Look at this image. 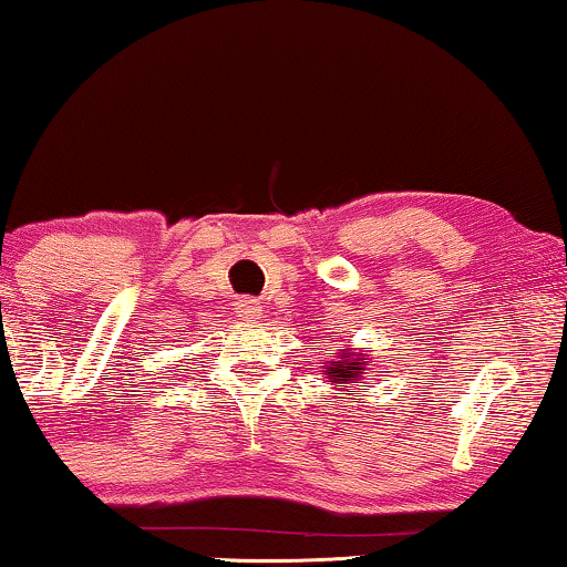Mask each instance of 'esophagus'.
I'll list each match as a JSON object with an SVG mask.
<instances>
[{
  "label": "esophagus",
  "mask_w": 567,
  "mask_h": 567,
  "mask_svg": "<svg viewBox=\"0 0 567 567\" xmlns=\"http://www.w3.org/2000/svg\"><path fill=\"white\" fill-rule=\"evenodd\" d=\"M238 313H240V317L246 319V321H256V319L261 317V306L256 303L254 298H243L240 303H238Z\"/></svg>",
  "instance_id": "esophagus-1"
}]
</instances>
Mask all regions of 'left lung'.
I'll return each instance as SVG.
<instances>
[{
  "mask_svg": "<svg viewBox=\"0 0 567 567\" xmlns=\"http://www.w3.org/2000/svg\"><path fill=\"white\" fill-rule=\"evenodd\" d=\"M369 361L367 358H350L348 353L342 355V361H332L327 369V379H334L337 386H346L350 382H355V379H361L363 371H367Z\"/></svg>",
  "mask_w": 567,
  "mask_h": 567,
  "instance_id": "obj_1",
  "label": "left lung"
}]
</instances>
